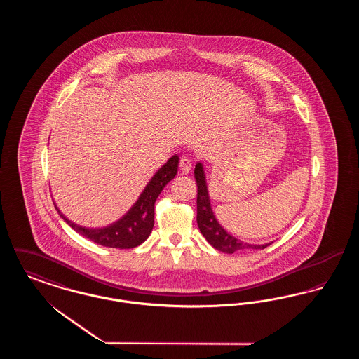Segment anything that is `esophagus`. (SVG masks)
I'll use <instances>...</instances> for the list:
<instances>
[{
	"instance_id": "obj_1",
	"label": "esophagus",
	"mask_w": 359,
	"mask_h": 359,
	"mask_svg": "<svg viewBox=\"0 0 359 359\" xmlns=\"http://www.w3.org/2000/svg\"><path fill=\"white\" fill-rule=\"evenodd\" d=\"M179 167H180L182 173H189L191 168H192V163H191V160H189L188 157L183 156V157L180 158V161H179Z\"/></svg>"
}]
</instances>
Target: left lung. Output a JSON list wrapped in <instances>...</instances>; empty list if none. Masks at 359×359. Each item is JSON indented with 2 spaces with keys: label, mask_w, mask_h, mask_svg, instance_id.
Returning <instances> with one entry per match:
<instances>
[{
  "label": "left lung",
  "mask_w": 359,
  "mask_h": 359,
  "mask_svg": "<svg viewBox=\"0 0 359 359\" xmlns=\"http://www.w3.org/2000/svg\"><path fill=\"white\" fill-rule=\"evenodd\" d=\"M195 180L198 186V198H196V208H198V215H196V222L201 233L203 237L207 239V242L214 246L217 250H221L223 253L231 255L237 250H243V249H265L271 243L266 245H252L242 242L241 239H237L233 236H230L226 230H223L222 226L215 219L211 205H210V198H208V191L205 186V172L201 163L195 165Z\"/></svg>",
  "instance_id": "1"
}]
</instances>
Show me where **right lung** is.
Listing matches in <instances>:
<instances>
[{
    "label": "right lung",
    "instance_id": "1",
    "mask_svg": "<svg viewBox=\"0 0 359 359\" xmlns=\"http://www.w3.org/2000/svg\"><path fill=\"white\" fill-rule=\"evenodd\" d=\"M177 165L179 157L175 154L167 161L165 165H163L156 172L148 186L140 195L136 205L129 210V212L123 218H121L118 222L113 223L104 229L93 230L78 226L69 221L56 205L55 208L75 231L98 245L116 249L136 248L149 237L154 224V202L163 191V188L165 187L177 173Z\"/></svg>",
    "mask_w": 359,
    "mask_h": 359
}]
</instances>
